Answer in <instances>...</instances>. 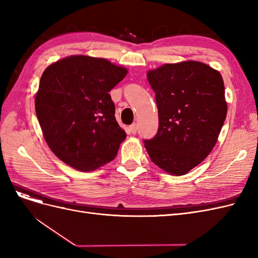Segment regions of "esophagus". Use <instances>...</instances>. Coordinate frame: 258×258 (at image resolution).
<instances>
[{"label": "esophagus", "instance_id": "obj_1", "mask_svg": "<svg viewBox=\"0 0 258 258\" xmlns=\"http://www.w3.org/2000/svg\"><path fill=\"white\" fill-rule=\"evenodd\" d=\"M129 130L132 135L137 134V123H132L131 126H129Z\"/></svg>", "mask_w": 258, "mask_h": 258}]
</instances>
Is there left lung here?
<instances>
[{
  "label": "left lung",
  "instance_id": "left-lung-1",
  "mask_svg": "<svg viewBox=\"0 0 258 258\" xmlns=\"http://www.w3.org/2000/svg\"><path fill=\"white\" fill-rule=\"evenodd\" d=\"M147 80L159 127L144 146L155 165L186 174L213 150L227 115L222 75L202 62L183 61L148 71Z\"/></svg>",
  "mask_w": 258,
  "mask_h": 258
}]
</instances>
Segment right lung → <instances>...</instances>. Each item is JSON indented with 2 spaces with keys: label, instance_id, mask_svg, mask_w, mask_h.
<instances>
[{
  "label": "right lung",
  "instance_id": "right-lung-1",
  "mask_svg": "<svg viewBox=\"0 0 258 258\" xmlns=\"http://www.w3.org/2000/svg\"><path fill=\"white\" fill-rule=\"evenodd\" d=\"M128 71L102 58L71 56L45 70L35 112L52 153L80 171L112 161L127 135L110 92Z\"/></svg>",
  "mask_w": 258,
  "mask_h": 258
}]
</instances>
